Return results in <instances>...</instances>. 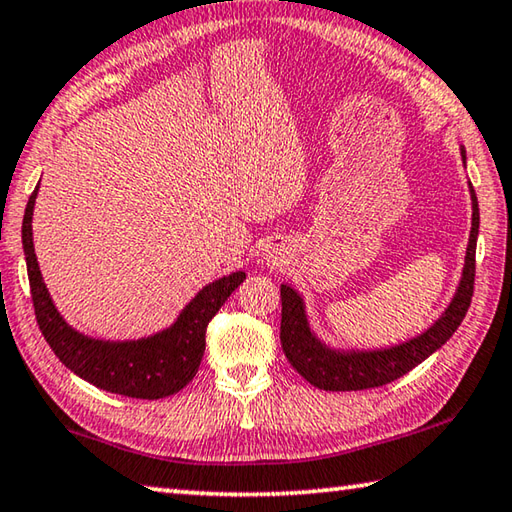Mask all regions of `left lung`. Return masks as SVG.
Listing matches in <instances>:
<instances>
[{
  "mask_svg": "<svg viewBox=\"0 0 512 512\" xmlns=\"http://www.w3.org/2000/svg\"><path fill=\"white\" fill-rule=\"evenodd\" d=\"M466 161V152H463ZM472 197V230L466 253V266L457 288V295L448 309L436 320L430 329L414 340L403 345L383 349V351H351L338 353L322 345L313 336L304 315L302 297L291 286H282V327L280 342L291 367L302 378L309 380L313 387L324 392H358V389L383 387L392 380L405 376L416 365L432 356L452 338L459 324L466 318L470 309L472 293H475V253H477V235H479V203L475 188L470 185Z\"/></svg>",
  "mask_w": 512,
  "mask_h": 512,
  "instance_id": "left-lung-1",
  "label": "left lung"
}]
</instances>
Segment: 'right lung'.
Returning <instances> with one entry per match:
<instances>
[{
  "mask_svg": "<svg viewBox=\"0 0 512 512\" xmlns=\"http://www.w3.org/2000/svg\"><path fill=\"white\" fill-rule=\"evenodd\" d=\"M40 185V183H37ZM37 188L29 197L22 221V246L29 271L31 300L35 320L44 340L55 356L73 374L85 378L105 392L156 401L172 396L197 376L203 351H206V329L215 313L224 306L230 293L246 280V273H232L208 284L185 306L179 320L163 333L136 342H102L73 331L60 318L42 282L33 248V206Z\"/></svg>",
  "mask_w": 512,
  "mask_h": 512,
  "instance_id": "right-lung-1",
  "label": "right lung"
}]
</instances>
